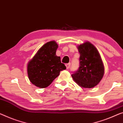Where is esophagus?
I'll list each match as a JSON object with an SVG mask.
<instances>
[{"mask_svg":"<svg viewBox=\"0 0 123 123\" xmlns=\"http://www.w3.org/2000/svg\"><path fill=\"white\" fill-rule=\"evenodd\" d=\"M70 66H71V63H70L66 64V68L67 69H68L69 68V67H70Z\"/></svg>","mask_w":123,"mask_h":123,"instance_id":"obj_1","label":"esophagus"}]
</instances>
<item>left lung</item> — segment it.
Here are the masks:
<instances>
[{
    "mask_svg": "<svg viewBox=\"0 0 123 123\" xmlns=\"http://www.w3.org/2000/svg\"><path fill=\"white\" fill-rule=\"evenodd\" d=\"M80 54V67L72 74L74 81L86 88L94 87L100 82L104 74V67L97 48L89 41L77 46Z\"/></svg>",
    "mask_w": 123,
    "mask_h": 123,
    "instance_id": "left-lung-1",
    "label": "left lung"
}]
</instances>
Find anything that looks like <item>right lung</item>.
<instances>
[{
  "instance_id": "add662e5",
  "label": "right lung",
  "mask_w": 123,
  "mask_h": 123,
  "mask_svg": "<svg viewBox=\"0 0 123 123\" xmlns=\"http://www.w3.org/2000/svg\"><path fill=\"white\" fill-rule=\"evenodd\" d=\"M58 47L56 41L47 42L27 63L29 79L40 88L50 86L59 76L60 71L66 69L65 65L61 63V57L56 55Z\"/></svg>"
}]
</instances>
